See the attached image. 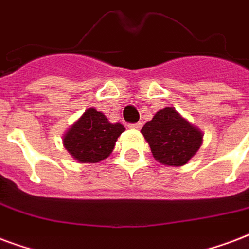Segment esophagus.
<instances>
[{
  "label": "esophagus",
  "mask_w": 249,
  "mask_h": 249,
  "mask_svg": "<svg viewBox=\"0 0 249 249\" xmlns=\"http://www.w3.org/2000/svg\"><path fill=\"white\" fill-rule=\"evenodd\" d=\"M142 126H143V124H142L140 122L130 123V124H128V127H130V128H132V130H140V128H142Z\"/></svg>",
  "instance_id": "obj_1"
}]
</instances>
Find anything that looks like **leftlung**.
<instances>
[{
    "label": "left lung",
    "instance_id": "left-lung-1",
    "mask_svg": "<svg viewBox=\"0 0 249 249\" xmlns=\"http://www.w3.org/2000/svg\"><path fill=\"white\" fill-rule=\"evenodd\" d=\"M155 160L168 167H182L202 145V131L175 107L159 110L140 130Z\"/></svg>",
    "mask_w": 249,
    "mask_h": 249
}]
</instances>
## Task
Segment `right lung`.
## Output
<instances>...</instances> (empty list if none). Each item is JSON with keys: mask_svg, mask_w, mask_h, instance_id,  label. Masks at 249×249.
I'll return each instance as SVG.
<instances>
[{"mask_svg": "<svg viewBox=\"0 0 249 249\" xmlns=\"http://www.w3.org/2000/svg\"><path fill=\"white\" fill-rule=\"evenodd\" d=\"M124 130L122 123L109 122L104 113L90 107L69 127L63 144L78 162H100L109 158Z\"/></svg>", "mask_w": 249, "mask_h": 249, "instance_id": "1", "label": "right lung"}]
</instances>
